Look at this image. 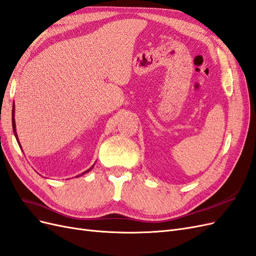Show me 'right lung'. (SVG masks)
I'll return each instance as SVG.
<instances>
[{
  "label": "right lung",
  "instance_id": "1",
  "mask_svg": "<svg viewBox=\"0 0 256 256\" xmlns=\"http://www.w3.org/2000/svg\"><path fill=\"white\" fill-rule=\"evenodd\" d=\"M12 130H14V136H16V140H17V142H18V144H19V146H20V148L22 150V147H21V144H20V142H19V138H18V134H17V131H16V122H14V104H12ZM94 168V166H92L90 168H88V170H86V171L85 172H83L82 174H80V175H78L76 177H79V176H81V175H83V174H85V173H88V172H90V170Z\"/></svg>",
  "mask_w": 256,
  "mask_h": 256
}]
</instances>
